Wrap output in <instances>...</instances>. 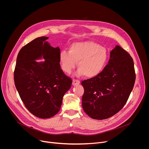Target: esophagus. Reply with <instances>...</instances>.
<instances>
[{
    "instance_id": "1",
    "label": "esophagus",
    "mask_w": 149,
    "mask_h": 149,
    "mask_svg": "<svg viewBox=\"0 0 149 149\" xmlns=\"http://www.w3.org/2000/svg\"><path fill=\"white\" fill-rule=\"evenodd\" d=\"M79 84H80V81H79L78 80H75V79H74L72 81V85L74 86H78V85H79Z\"/></svg>"
}]
</instances>
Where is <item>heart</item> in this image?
Masks as SVG:
<instances>
[{
  "mask_svg": "<svg viewBox=\"0 0 149 149\" xmlns=\"http://www.w3.org/2000/svg\"><path fill=\"white\" fill-rule=\"evenodd\" d=\"M109 59L107 50L93 41L78 42L72 44L69 52L62 51L59 55V62L62 70L70 74L77 62L79 69L77 77L85 75L87 78L98 75L104 70Z\"/></svg>",
  "mask_w": 149,
  "mask_h": 149,
  "instance_id": "obj_1",
  "label": "heart"
}]
</instances>
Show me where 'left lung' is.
Here are the masks:
<instances>
[{"mask_svg": "<svg viewBox=\"0 0 149 149\" xmlns=\"http://www.w3.org/2000/svg\"><path fill=\"white\" fill-rule=\"evenodd\" d=\"M136 80L134 62L119 45L110 51L109 63L97 76L81 82L82 109L95 120L109 118L125 104Z\"/></svg>", "mask_w": 149, "mask_h": 149, "instance_id": "1", "label": "left lung"}]
</instances>
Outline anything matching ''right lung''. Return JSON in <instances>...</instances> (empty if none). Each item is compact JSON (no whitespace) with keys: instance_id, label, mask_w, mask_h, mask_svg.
I'll return each mask as SVG.
<instances>
[{"instance_id":"obj_1","label":"right lung","mask_w":149,"mask_h":149,"mask_svg":"<svg viewBox=\"0 0 149 149\" xmlns=\"http://www.w3.org/2000/svg\"><path fill=\"white\" fill-rule=\"evenodd\" d=\"M48 39L37 38L21 49L14 72L21 100L32 114L40 118H51L59 112L63 97L72 84L61 69L59 48L51 46Z\"/></svg>"}]
</instances>
